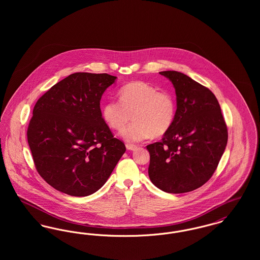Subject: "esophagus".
Masks as SVG:
<instances>
[{
  "label": "esophagus",
  "mask_w": 260,
  "mask_h": 260,
  "mask_svg": "<svg viewBox=\"0 0 260 260\" xmlns=\"http://www.w3.org/2000/svg\"><path fill=\"white\" fill-rule=\"evenodd\" d=\"M125 147H126L127 150H131V151H135V150L137 148V146H136V145L129 144V143H126V144H125Z\"/></svg>",
  "instance_id": "34e87169"
}]
</instances>
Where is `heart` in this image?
I'll return each mask as SVG.
<instances>
[{
	"mask_svg": "<svg viewBox=\"0 0 260 260\" xmlns=\"http://www.w3.org/2000/svg\"><path fill=\"white\" fill-rule=\"evenodd\" d=\"M120 100H108L102 107L107 124L121 131L133 119L135 122L122 132L125 140L137 142L149 136L159 137L172 127L176 113L173 94L144 82L124 85L119 90Z\"/></svg>",
	"mask_w": 260,
	"mask_h": 260,
	"instance_id": "obj_1",
	"label": "heart"
}]
</instances>
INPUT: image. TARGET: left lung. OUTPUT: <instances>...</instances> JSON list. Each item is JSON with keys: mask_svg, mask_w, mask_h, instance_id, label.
I'll return each mask as SVG.
<instances>
[{"mask_svg": "<svg viewBox=\"0 0 260 260\" xmlns=\"http://www.w3.org/2000/svg\"><path fill=\"white\" fill-rule=\"evenodd\" d=\"M176 93L175 119L160 142L147 145L152 183L180 194L204 185L221 159L228 132L219 103L208 87L177 71H162Z\"/></svg>", "mask_w": 260, "mask_h": 260, "instance_id": "left-lung-1", "label": "left lung"}]
</instances>
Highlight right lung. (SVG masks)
Masks as SVG:
<instances>
[{
	"mask_svg": "<svg viewBox=\"0 0 260 260\" xmlns=\"http://www.w3.org/2000/svg\"><path fill=\"white\" fill-rule=\"evenodd\" d=\"M117 77L79 72L44 93L27 129L35 168L54 189L88 196L107 181L125 146L102 118L100 99Z\"/></svg>",
	"mask_w": 260,
	"mask_h": 260,
	"instance_id": "right-lung-1",
	"label": "right lung"
}]
</instances>
